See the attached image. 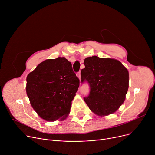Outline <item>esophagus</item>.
Segmentation results:
<instances>
[{
	"label": "esophagus",
	"instance_id": "obj_1",
	"mask_svg": "<svg viewBox=\"0 0 155 155\" xmlns=\"http://www.w3.org/2000/svg\"><path fill=\"white\" fill-rule=\"evenodd\" d=\"M77 77L79 78V80H81V75H80V71L78 72V73L77 74Z\"/></svg>",
	"mask_w": 155,
	"mask_h": 155
}]
</instances>
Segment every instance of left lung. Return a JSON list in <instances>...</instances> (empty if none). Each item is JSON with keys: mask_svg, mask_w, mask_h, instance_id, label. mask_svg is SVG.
Segmentation results:
<instances>
[{"mask_svg": "<svg viewBox=\"0 0 155 155\" xmlns=\"http://www.w3.org/2000/svg\"><path fill=\"white\" fill-rule=\"evenodd\" d=\"M81 82L87 80L90 95L84 101L90 110L100 117L117 111L125 100L129 87V72L117 59L92 56L85 58Z\"/></svg>", "mask_w": 155, "mask_h": 155, "instance_id": "obj_1", "label": "left lung"}]
</instances>
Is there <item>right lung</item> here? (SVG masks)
<instances>
[{"instance_id": "obj_1", "label": "right lung", "mask_w": 155, "mask_h": 155, "mask_svg": "<svg viewBox=\"0 0 155 155\" xmlns=\"http://www.w3.org/2000/svg\"><path fill=\"white\" fill-rule=\"evenodd\" d=\"M79 81L71 64L65 57L47 59L27 75L26 93L41 118L63 121L70 112Z\"/></svg>"}]
</instances>
